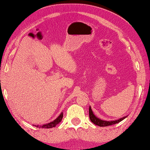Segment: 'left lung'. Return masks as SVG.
I'll return each instance as SVG.
<instances>
[{"label":"left lung","mask_w":150,"mask_h":150,"mask_svg":"<svg viewBox=\"0 0 150 150\" xmlns=\"http://www.w3.org/2000/svg\"><path fill=\"white\" fill-rule=\"evenodd\" d=\"M89 117H90V120L91 122L93 123V124L96 125L100 126V127H107L109 125H112L116 124V123L120 122V121L124 120L127 116H125L123 117H121V118L118 119V120H112V121H107V120H102L101 119L98 118L93 114V111L91 109V107H89Z\"/></svg>","instance_id":"8db88e82"}]
</instances>
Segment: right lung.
I'll use <instances>...</instances> for the list:
<instances>
[{
	"instance_id": "1",
	"label": "right lung",
	"mask_w": 150,
	"mask_h": 150,
	"mask_svg": "<svg viewBox=\"0 0 150 150\" xmlns=\"http://www.w3.org/2000/svg\"><path fill=\"white\" fill-rule=\"evenodd\" d=\"M62 117H63V112L61 113L59 116L57 117L54 120H53L52 122H50L49 123H47V124L43 125H35L37 127H39V128H45V129H49V128H52L54 127L57 125H58L59 123L61 122L62 120Z\"/></svg>"
}]
</instances>
